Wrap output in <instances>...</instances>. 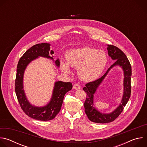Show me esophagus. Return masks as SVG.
Returning a JSON list of instances; mask_svg holds the SVG:
<instances>
[{"label": "esophagus", "mask_w": 147, "mask_h": 147, "mask_svg": "<svg viewBox=\"0 0 147 147\" xmlns=\"http://www.w3.org/2000/svg\"><path fill=\"white\" fill-rule=\"evenodd\" d=\"M73 88L74 90H79L81 88V86L80 85L78 84H74L73 85Z\"/></svg>", "instance_id": "obj_1"}]
</instances>
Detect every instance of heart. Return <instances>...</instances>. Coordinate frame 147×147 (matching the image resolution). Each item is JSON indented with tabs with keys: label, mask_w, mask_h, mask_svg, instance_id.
Instances as JSON below:
<instances>
[{
	"label": "heart",
	"mask_w": 147,
	"mask_h": 147,
	"mask_svg": "<svg viewBox=\"0 0 147 147\" xmlns=\"http://www.w3.org/2000/svg\"><path fill=\"white\" fill-rule=\"evenodd\" d=\"M66 57L67 63L61 62L63 70L69 73V66L78 67L80 77L85 81H93L99 77L108 63L105 52L88 47L71 49L67 52Z\"/></svg>",
	"instance_id": "heart-1"
}]
</instances>
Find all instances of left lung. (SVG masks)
Masks as SVG:
<instances>
[{"mask_svg": "<svg viewBox=\"0 0 147 147\" xmlns=\"http://www.w3.org/2000/svg\"><path fill=\"white\" fill-rule=\"evenodd\" d=\"M107 50L109 56L113 60H115V62L103 76L99 79L86 84V87L83 88V90L87 94L86 101L84 103L85 112L90 120L97 123H107L114 121L123 112L131 95V66L129 59L123 51L114 45H108ZM115 65L120 66L124 71L123 96L120 105L114 111L108 114H102L93 107V94L110 69Z\"/></svg>", "mask_w": 147, "mask_h": 147, "instance_id": "left-lung-1", "label": "left lung"}]
</instances>
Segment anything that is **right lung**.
I'll list each match as a JSON object with an SVG mask.
<instances>
[{"label":"right lung","instance_id":"right-lung-1","mask_svg":"<svg viewBox=\"0 0 147 147\" xmlns=\"http://www.w3.org/2000/svg\"><path fill=\"white\" fill-rule=\"evenodd\" d=\"M50 45L47 43L38 44L28 49L18 61L15 80V91L22 110L29 117L41 121L51 120L56 117L60 111L65 95L73 88L72 84L70 82H65L60 81L56 82L52 98L48 104L43 107L33 106L27 100L23 90L24 70L31 61L39 56L53 59L50 56L54 53L53 51H50ZM55 64L59 67V59L55 61Z\"/></svg>","mask_w":147,"mask_h":147}]
</instances>
